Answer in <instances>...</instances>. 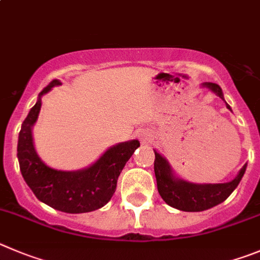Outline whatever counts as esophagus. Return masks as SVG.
I'll return each mask as SVG.
<instances>
[{"label": "esophagus", "mask_w": 260, "mask_h": 260, "mask_svg": "<svg viewBox=\"0 0 260 260\" xmlns=\"http://www.w3.org/2000/svg\"><path fill=\"white\" fill-rule=\"evenodd\" d=\"M138 137H139V140L143 143V144H146V143L148 142V139L151 135H149V133L146 132V130H140L139 134H138Z\"/></svg>", "instance_id": "esophagus-1"}]
</instances>
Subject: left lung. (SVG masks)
Here are the masks:
<instances>
[{"label":"left lung","mask_w":260,"mask_h":260,"mask_svg":"<svg viewBox=\"0 0 260 260\" xmlns=\"http://www.w3.org/2000/svg\"><path fill=\"white\" fill-rule=\"evenodd\" d=\"M202 86L210 89L220 99L224 101L223 91L219 85L213 82H205L202 83ZM225 106L230 111H232L227 103ZM246 166L245 164L237 174V177L228 183L196 184V183H190L178 178L171 170V166L169 165L166 158L154 151V175H156L159 196L162 197V200L169 206L182 211H204L225 201L241 182Z\"/></svg>","instance_id":"8db88e82"}]
</instances>
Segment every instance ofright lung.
<instances>
[{"label": "right lung", "mask_w": 260, "mask_h": 260, "mask_svg": "<svg viewBox=\"0 0 260 260\" xmlns=\"http://www.w3.org/2000/svg\"><path fill=\"white\" fill-rule=\"evenodd\" d=\"M58 85H61L60 81L52 80L40 92L37 103L21 123L18 140L19 166L25 183L40 201L63 213H89L103 208L112 199L121 171L140 143L137 139L118 143L82 170L61 171L47 166L33 146L32 127L41 109L42 95Z\"/></svg>", "instance_id": "1"}]
</instances>
